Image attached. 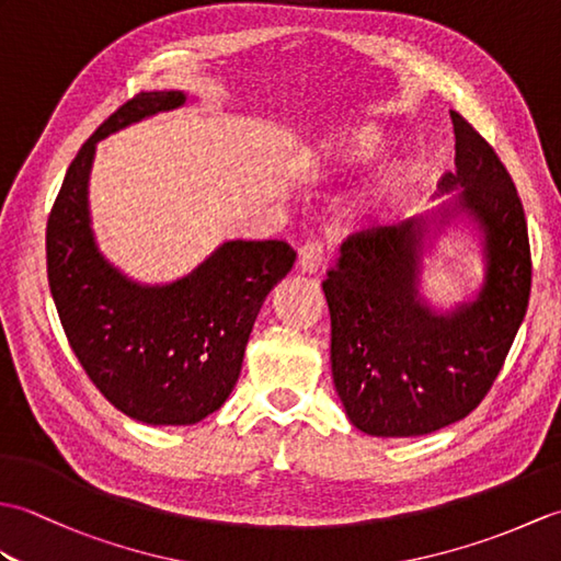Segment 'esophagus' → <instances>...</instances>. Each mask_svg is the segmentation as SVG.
Here are the masks:
<instances>
[{
	"label": "esophagus",
	"instance_id": "esophagus-1",
	"mask_svg": "<svg viewBox=\"0 0 561 561\" xmlns=\"http://www.w3.org/2000/svg\"><path fill=\"white\" fill-rule=\"evenodd\" d=\"M325 262V250L323 243L318 241H308L301 250H299V260H296V267L304 274H316Z\"/></svg>",
	"mask_w": 561,
	"mask_h": 561
}]
</instances>
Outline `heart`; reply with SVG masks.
<instances>
[{
	"label": "heart",
	"instance_id": "b5f03b06",
	"mask_svg": "<svg viewBox=\"0 0 561 561\" xmlns=\"http://www.w3.org/2000/svg\"><path fill=\"white\" fill-rule=\"evenodd\" d=\"M380 151H383V137L371 129H350V133L320 141L306 157L304 169L311 181H330V178L371 163ZM402 185L404 181L400 173H383L371 187V202L380 209L392 207L402 197Z\"/></svg>",
	"mask_w": 561,
	"mask_h": 561
}]
</instances>
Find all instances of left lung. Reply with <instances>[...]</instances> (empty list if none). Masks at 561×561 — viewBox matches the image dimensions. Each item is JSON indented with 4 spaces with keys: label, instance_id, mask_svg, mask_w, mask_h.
Listing matches in <instances>:
<instances>
[{
    "label": "left lung",
    "instance_id": "left-lung-1",
    "mask_svg": "<svg viewBox=\"0 0 561 561\" xmlns=\"http://www.w3.org/2000/svg\"><path fill=\"white\" fill-rule=\"evenodd\" d=\"M456 171L434 209L340 245L323 291L330 308L332 380L350 422L368 436H424L468 416L526 318L530 243L516 185L462 115ZM468 218L483 245L485 277L470 300L436 309L421 294V260L433 238Z\"/></svg>",
    "mask_w": 561,
    "mask_h": 561
}]
</instances>
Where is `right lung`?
Instances as JSON below:
<instances>
[{
	"label": "right lung",
	"mask_w": 561,
	"mask_h": 561,
	"mask_svg": "<svg viewBox=\"0 0 561 561\" xmlns=\"http://www.w3.org/2000/svg\"><path fill=\"white\" fill-rule=\"evenodd\" d=\"M183 91H141L117 108L67 169L47 219V282L65 335L105 400L153 426L197 424L231 396L267 294L294 267L284 241H224L181 279L141 284L101 253L89 209L96 145Z\"/></svg>",
	"instance_id": "add662e5"
}]
</instances>
